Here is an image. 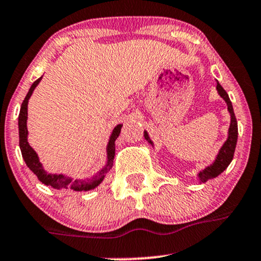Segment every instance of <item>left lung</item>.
<instances>
[{
	"mask_svg": "<svg viewBox=\"0 0 261 261\" xmlns=\"http://www.w3.org/2000/svg\"><path fill=\"white\" fill-rule=\"evenodd\" d=\"M217 91H219L220 96L222 97L223 100L226 101L228 106V111L231 113V125H229V129H228V139L226 140V143L223 144V146L220 150L219 155H217L215 162L213 165H210L209 167H206L205 170L200 171L199 173V178H200L201 182H206L211 178H215V177L221 174L226 168L228 167V165L231 164L232 159H233L234 155V150H236V144H237V138H238V125H237V119H236L234 112H233V107H232V102L229 100L228 94L226 93L225 89H223L220 83H217ZM144 137H145L146 140H149L150 144L151 140L149 139L148 133H144Z\"/></svg>",
	"mask_w": 261,
	"mask_h": 261,
	"instance_id": "1",
	"label": "left lung"
}]
</instances>
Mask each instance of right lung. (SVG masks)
<instances>
[{"mask_svg":"<svg viewBox=\"0 0 261 261\" xmlns=\"http://www.w3.org/2000/svg\"><path fill=\"white\" fill-rule=\"evenodd\" d=\"M42 76H40L39 79H36L35 82L33 83V85L30 87L29 91H28L25 99L23 100L20 106V112H19V118H18V127H19V146L21 156H23L24 161H25L27 166L30 168V171H33L34 173L38 176V178L41 180L42 183L46 186H51L54 188H62V189H73V191H90V189L95 188L102 182L105 174L109 172L110 168L112 167L113 164V158H115V142L117 139L119 133H121L122 124H118L117 127H115L113 129L111 138H110L109 145H107V165L100 172H97L93 178L88 180H81L75 179L73 180L69 177H64L63 174H51L45 172L44 168H42L41 164H40L38 155L34 151L32 146L28 143L27 136H28V129H27V118H28V100L32 96L34 89L36 88V85L39 84L40 81H41Z\"/></svg>","mask_w":261,"mask_h":261,"instance_id":"right-lung-1","label":"right lung"}]
</instances>
